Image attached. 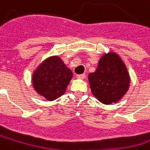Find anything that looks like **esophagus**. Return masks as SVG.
Segmentation results:
<instances>
[{"instance_id":"1","label":"esophagus","mask_w":150,"mask_h":150,"mask_svg":"<svg viewBox=\"0 0 150 150\" xmlns=\"http://www.w3.org/2000/svg\"><path fill=\"white\" fill-rule=\"evenodd\" d=\"M77 78L79 79H84L86 78V74H79V75H77Z\"/></svg>"}]
</instances>
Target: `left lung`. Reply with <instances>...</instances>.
<instances>
[{
	"label": "left lung",
	"instance_id": "1",
	"mask_svg": "<svg viewBox=\"0 0 150 150\" xmlns=\"http://www.w3.org/2000/svg\"><path fill=\"white\" fill-rule=\"evenodd\" d=\"M91 92L104 104L117 103L125 95L130 85L126 66L114 52L104 54L95 72L89 73Z\"/></svg>",
	"mask_w": 150,
	"mask_h": 150
}]
</instances>
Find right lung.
<instances>
[{"label": "right lung", "mask_w": 150, "mask_h": 150, "mask_svg": "<svg viewBox=\"0 0 150 150\" xmlns=\"http://www.w3.org/2000/svg\"><path fill=\"white\" fill-rule=\"evenodd\" d=\"M72 76V71L60 57H50L33 71V88L47 101H54L65 93Z\"/></svg>", "instance_id": "obj_1"}]
</instances>
